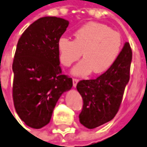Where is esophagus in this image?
I'll return each instance as SVG.
<instances>
[{"label": "esophagus", "mask_w": 147, "mask_h": 147, "mask_svg": "<svg viewBox=\"0 0 147 147\" xmlns=\"http://www.w3.org/2000/svg\"><path fill=\"white\" fill-rule=\"evenodd\" d=\"M78 83V79L74 78H73V86H74V87H76Z\"/></svg>", "instance_id": "obj_1"}]
</instances>
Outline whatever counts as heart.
Listing matches in <instances>:
<instances>
[{"label":"heart","instance_id":"1","mask_svg":"<svg viewBox=\"0 0 147 147\" xmlns=\"http://www.w3.org/2000/svg\"><path fill=\"white\" fill-rule=\"evenodd\" d=\"M120 34L106 25L90 22L74 33V40L61 37L58 50L63 64L69 67L83 55L84 59L74 67V74L84 76L91 72L101 74L113 66L121 52Z\"/></svg>","mask_w":147,"mask_h":147}]
</instances>
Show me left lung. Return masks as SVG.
Masks as SVG:
<instances>
[{
	"label": "left lung",
	"instance_id": "left-lung-1",
	"mask_svg": "<svg viewBox=\"0 0 147 147\" xmlns=\"http://www.w3.org/2000/svg\"><path fill=\"white\" fill-rule=\"evenodd\" d=\"M132 51L128 42L113 66L94 79H83L77 89L83 98L79 121L92 129L113 119L121 106L126 85L130 78Z\"/></svg>",
	"mask_w": 147,
	"mask_h": 147
}]
</instances>
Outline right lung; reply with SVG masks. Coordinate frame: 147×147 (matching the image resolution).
Instances as JSON below:
<instances>
[{"label":"right lung","mask_w":147,"mask_h":147,"mask_svg":"<svg viewBox=\"0 0 147 147\" xmlns=\"http://www.w3.org/2000/svg\"><path fill=\"white\" fill-rule=\"evenodd\" d=\"M69 21L42 17L29 26L19 39L12 69V97L20 118L39 129L50 121L56 102L73 86L59 66L58 40Z\"/></svg>","instance_id":"right-lung-1"}]
</instances>
